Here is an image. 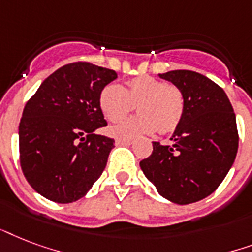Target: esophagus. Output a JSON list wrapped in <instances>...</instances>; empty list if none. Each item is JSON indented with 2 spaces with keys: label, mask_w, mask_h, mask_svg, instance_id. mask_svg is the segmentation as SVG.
Instances as JSON below:
<instances>
[{
  "label": "esophagus",
  "mask_w": 252,
  "mask_h": 252,
  "mask_svg": "<svg viewBox=\"0 0 252 252\" xmlns=\"http://www.w3.org/2000/svg\"><path fill=\"white\" fill-rule=\"evenodd\" d=\"M132 143L131 139H117L116 144L117 146H130Z\"/></svg>",
  "instance_id": "obj_1"
}]
</instances>
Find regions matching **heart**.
Instances as JSON below:
<instances>
[{
	"label": "heart",
	"mask_w": 252,
	"mask_h": 252,
	"mask_svg": "<svg viewBox=\"0 0 252 252\" xmlns=\"http://www.w3.org/2000/svg\"><path fill=\"white\" fill-rule=\"evenodd\" d=\"M99 109L105 118L117 122L138 105L139 114L109 128L118 139H132L159 130L161 134L175 131L185 114V98L180 88L151 76H138L127 83V89L110 83L99 93Z\"/></svg>",
	"instance_id": "1"
}]
</instances>
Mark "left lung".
I'll return each mask as SVG.
<instances>
[{"instance_id":"left-lung-1","label":"left lung","mask_w":252,"mask_h":252,"mask_svg":"<svg viewBox=\"0 0 252 252\" xmlns=\"http://www.w3.org/2000/svg\"><path fill=\"white\" fill-rule=\"evenodd\" d=\"M159 76L180 88L185 114L171 138L173 146L153 142L140 168L167 200L192 204L212 194L235 160V113L225 91L206 76L187 69Z\"/></svg>"}]
</instances>
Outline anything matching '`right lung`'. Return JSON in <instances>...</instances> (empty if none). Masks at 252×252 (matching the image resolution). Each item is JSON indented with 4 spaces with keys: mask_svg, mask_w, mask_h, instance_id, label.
Instances as JSON below:
<instances>
[{
    "mask_svg": "<svg viewBox=\"0 0 252 252\" xmlns=\"http://www.w3.org/2000/svg\"><path fill=\"white\" fill-rule=\"evenodd\" d=\"M117 79L88 62L64 65L27 101L19 122V161L32 188L48 200H79L104 172L114 139L97 135L106 126L99 93Z\"/></svg>",
    "mask_w": 252,
    "mask_h": 252,
    "instance_id": "1",
    "label": "right lung"
}]
</instances>
